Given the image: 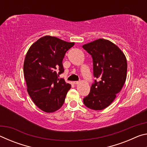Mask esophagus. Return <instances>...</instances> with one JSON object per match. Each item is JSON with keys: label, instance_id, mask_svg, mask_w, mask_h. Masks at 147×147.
<instances>
[{"label": "esophagus", "instance_id": "esophagus-1", "mask_svg": "<svg viewBox=\"0 0 147 147\" xmlns=\"http://www.w3.org/2000/svg\"><path fill=\"white\" fill-rule=\"evenodd\" d=\"M73 84H79V82L78 81H74L73 82Z\"/></svg>", "mask_w": 147, "mask_h": 147}]
</instances>
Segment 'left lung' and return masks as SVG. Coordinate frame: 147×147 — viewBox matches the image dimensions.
<instances>
[{
	"label": "left lung",
	"instance_id": "8db88e82",
	"mask_svg": "<svg viewBox=\"0 0 147 147\" xmlns=\"http://www.w3.org/2000/svg\"><path fill=\"white\" fill-rule=\"evenodd\" d=\"M93 59L96 80L84 104L93 110H102L113 102L126 79L127 61L119 47L109 40L99 39L84 45Z\"/></svg>",
	"mask_w": 147,
	"mask_h": 147
}]
</instances>
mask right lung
<instances>
[{
  "label": "right lung",
  "mask_w": 147,
  "mask_h": 147,
  "mask_svg": "<svg viewBox=\"0 0 147 147\" xmlns=\"http://www.w3.org/2000/svg\"><path fill=\"white\" fill-rule=\"evenodd\" d=\"M74 45L46 36L35 42L27 52L23 66L27 91L34 104L45 112L53 113L60 108L71 88L58 76L64 72L65 54Z\"/></svg>",
  "instance_id": "add662e5"
}]
</instances>
